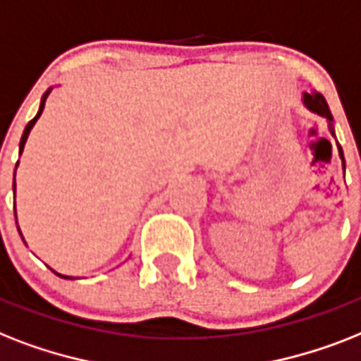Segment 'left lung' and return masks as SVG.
<instances>
[{
	"mask_svg": "<svg viewBox=\"0 0 361 361\" xmlns=\"http://www.w3.org/2000/svg\"><path fill=\"white\" fill-rule=\"evenodd\" d=\"M304 104H306L307 109H312L313 113H319L321 116H326L328 120H332V113H330V109H328V104L326 99H324L323 94H319V92H313V94H310V92H306L304 94ZM334 135V131H332ZM339 148V155H341L343 159V150L341 146H338ZM343 165H345V161H343Z\"/></svg>",
	"mask_w": 361,
	"mask_h": 361,
	"instance_id": "1",
	"label": "left lung"
}]
</instances>
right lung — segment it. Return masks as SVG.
Wrapping results in <instances>:
<instances>
[{"label": "right lung", "mask_w": 361, "mask_h": 361, "mask_svg": "<svg viewBox=\"0 0 361 361\" xmlns=\"http://www.w3.org/2000/svg\"><path fill=\"white\" fill-rule=\"evenodd\" d=\"M48 94H49V90H48V92H46V94L42 96V104H40V109H38L37 116H35V118L31 120V122H29L27 126H25V130H23L22 140H20V154H22V152H23V145H25V140H27L29 131H31V128H33L35 122H37V120H38V116H40V114H42V111H44V104H46V98H48ZM16 166H18V165H16ZM14 176H16V171H14ZM14 185H16V183H14ZM59 276H61V278H70V276H63V274H59Z\"/></svg>", "instance_id": "right-lung-1"}]
</instances>
